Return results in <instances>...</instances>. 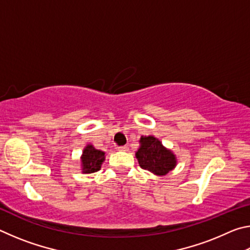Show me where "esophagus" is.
<instances>
[{"mask_svg":"<svg viewBox=\"0 0 250 250\" xmlns=\"http://www.w3.org/2000/svg\"><path fill=\"white\" fill-rule=\"evenodd\" d=\"M118 150H119V151H124V152H126V151L129 150V147H128V146H121L118 147Z\"/></svg>","mask_w":250,"mask_h":250,"instance_id":"1","label":"esophagus"}]
</instances>
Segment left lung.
Masks as SVG:
<instances>
[{
  "label": "left lung",
  "mask_w": 250,
  "mask_h": 250,
  "mask_svg": "<svg viewBox=\"0 0 250 250\" xmlns=\"http://www.w3.org/2000/svg\"><path fill=\"white\" fill-rule=\"evenodd\" d=\"M141 146L135 156L143 170L156 175H166L176 164L175 155L167 150L154 137H142Z\"/></svg>",
  "instance_id": "obj_1"
}]
</instances>
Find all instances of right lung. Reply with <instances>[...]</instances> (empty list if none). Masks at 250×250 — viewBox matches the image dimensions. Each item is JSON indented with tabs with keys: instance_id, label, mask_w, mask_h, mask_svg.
<instances>
[{
	"instance_id": "1",
	"label": "right lung",
	"mask_w": 250,
	"mask_h": 250,
	"mask_svg": "<svg viewBox=\"0 0 250 250\" xmlns=\"http://www.w3.org/2000/svg\"><path fill=\"white\" fill-rule=\"evenodd\" d=\"M104 160V153L103 151L95 149L92 146H87L83 150L82 158L83 172V173H94L100 170L101 164Z\"/></svg>"
}]
</instances>
